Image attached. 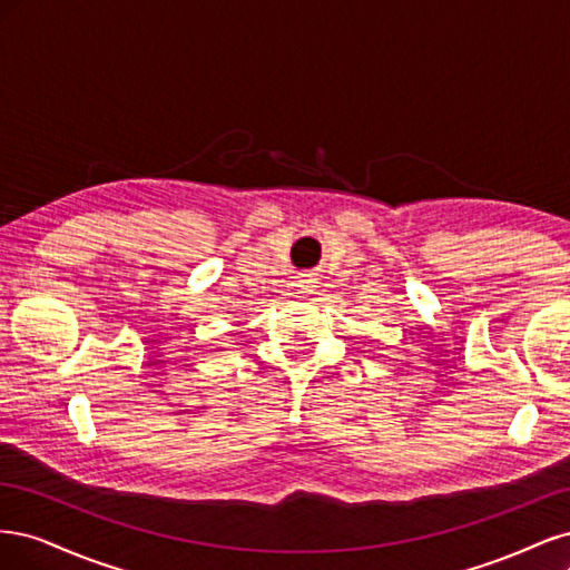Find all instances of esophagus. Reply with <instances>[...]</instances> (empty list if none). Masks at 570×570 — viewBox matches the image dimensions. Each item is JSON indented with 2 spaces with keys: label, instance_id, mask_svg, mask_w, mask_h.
<instances>
[{
  "label": "esophagus",
  "instance_id": "esophagus-1",
  "mask_svg": "<svg viewBox=\"0 0 570 570\" xmlns=\"http://www.w3.org/2000/svg\"><path fill=\"white\" fill-rule=\"evenodd\" d=\"M299 287L304 289V292H314L318 285H316V278H314V273H302L299 275Z\"/></svg>",
  "mask_w": 570,
  "mask_h": 570
}]
</instances>
